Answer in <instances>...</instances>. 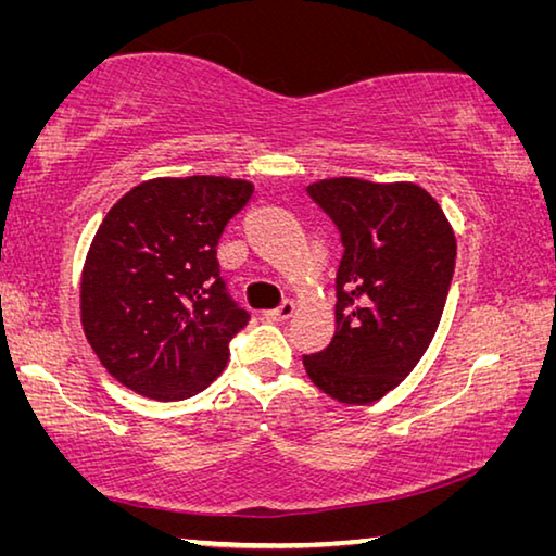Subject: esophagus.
I'll use <instances>...</instances> for the list:
<instances>
[{"label": "esophagus", "instance_id": "obj_1", "mask_svg": "<svg viewBox=\"0 0 556 556\" xmlns=\"http://www.w3.org/2000/svg\"><path fill=\"white\" fill-rule=\"evenodd\" d=\"M296 312V304L291 299L281 301V304L277 308H269V312H265V318H269V321H287V318L294 316Z\"/></svg>", "mask_w": 556, "mask_h": 556}]
</instances>
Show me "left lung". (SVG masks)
<instances>
[{"mask_svg":"<svg viewBox=\"0 0 556 556\" xmlns=\"http://www.w3.org/2000/svg\"><path fill=\"white\" fill-rule=\"evenodd\" d=\"M336 223V336L304 355L318 390L370 404L407 378L444 314L456 238L444 211L417 184L324 178L306 188Z\"/></svg>","mask_w":556,"mask_h":556,"instance_id":"1","label":"left lung"}]
</instances>
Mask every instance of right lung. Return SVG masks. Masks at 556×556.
Instances as JSON below:
<instances>
[{"label":"right lung","instance_id":"right-lung-1","mask_svg":"<svg viewBox=\"0 0 556 556\" xmlns=\"http://www.w3.org/2000/svg\"><path fill=\"white\" fill-rule=\"evenodd\" d=\"M255 186L240 178H152L112 205L80 279V321L108 372L174 402L218 378L250 314L220 277L218 240Z\"/></svg>","mask_w":556,"mask_h":556}]
</instances>
